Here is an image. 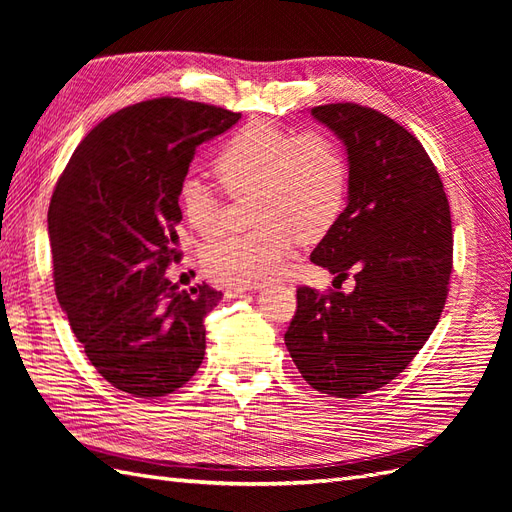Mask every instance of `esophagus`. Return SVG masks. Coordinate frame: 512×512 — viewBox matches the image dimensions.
<instances>
[{"mask_svg":"<svg viewBox=\"0 0 512 512\" xmlns=\"http://www.w3.org/2000/svg\"><path fill=\"white\" fill-rule=\"evenodd\" d=\"M247 290H250V286H237V284H230L224 288V297L226 299H237L241 297V294H245Z\"/></svg>","mask_w":512,"mask_h":512,"instance_id":"34e87169","label":"esophagus"}]
</instances>
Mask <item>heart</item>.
Returning a JSON list of instances; mask_svg holds the SVG:
<instances>
[{
    "instance_id": "heart-1",
    "label": "heart",
    "mask_w": 512,
    "mask_h": 512,
    "mask_svg": "<svg viewBox=\"0 0 512 512\" xmlns=\"http://www.w3.org/2000/svg\"><path fill=\"white\" fill-rule=\"evenodd\" d=\"M213 173L230 196H252L254 230L207 245L203 267L220 284L250 286L280 273L297 239L312 243L339 220L348 198V164L342 147L318 130L294 132L250 121L220 147ZM185 222L200 237L220 230L218 200L203 181L179 188Z\"/></svg>"
}]
</instances>
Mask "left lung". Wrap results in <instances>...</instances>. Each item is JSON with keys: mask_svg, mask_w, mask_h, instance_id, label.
I'll return each mask as SVG.
<instances>
[{"mask_svg": "<svg viewBox=\"0 0 512 512\" xmlns=\"http://www.w3.org/2000/svg\"><path fill=\"white\" fill-rule=\"evenodd\" d=\"M312 117L348 156V205L312 262L356 284L301 286L284 342L312 389L352 399L399 376L436 329L453 271L451 207L427 151L391 117L352 102Z\"/></svg>", "mask_w": 512, "mask_h": 512, "instance_id": "left-lung-1", "label": "left lung"}]
</instances>
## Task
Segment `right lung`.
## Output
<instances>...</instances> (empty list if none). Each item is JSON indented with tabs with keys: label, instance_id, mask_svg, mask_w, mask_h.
I'll use <instances>...</instances> for the list:
<instances>
[{
	"label": "right lung",
	"instance_id": "obj_1",
	"mask_svg": "<svg viewBox=\"0 0 512 512\" xmlns=\"http://www.w3.org/2000/svg\"><path fill=\"white\" fill-rule=\"evenodd\" d=\"M241 113L181 98L121 108L91 130L49 207L55 292L98 374L132 397H162L205 359V316L222 292L179 290V188L196 147Z\"/></svg>",
	"mask_w": 512,
	"mask_h": 512
}]
</instances>
